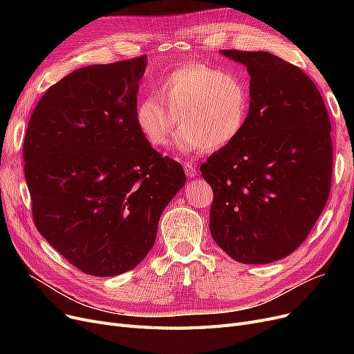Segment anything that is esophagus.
Listing matches in <instances>:
<instances>
[{
    "label": "esophagus",
    "instance_id": "1",
    "mask_svg": "<svg viewBox=\"0 0 354 354\" xmlns=\"http://www.w3.org/2000/svg\"><path fill=\"white\" fill-rule=\"evenodd\" d=\"M185 172H187V175H188L189 178H194V176L196 175L195 166H194L192 163H187V165H185Z\"/></svg>",
    "mask_w": 354,
    "mask_h": 354
}]
</instances>
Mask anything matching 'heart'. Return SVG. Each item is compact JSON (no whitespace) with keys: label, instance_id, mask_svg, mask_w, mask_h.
Instances as JSON below:
<instances>
[{"label":"heart","instance_id":"obj_1","mask_svg":"<svg viewBox=\"0 0 354 354\" xmlns=\"http://www.w3.org/2000/svg\"><path fill=\"white\" fill-rule=\"evenodd\" d=\"M251 107L250 84L243 74L208 64H187L165 76L158 93L136 107V123L153 147L171 142L182 153L219 149L243 132Z\"/></svg>","mask_w":354,"mask_h":354}]
</instances>
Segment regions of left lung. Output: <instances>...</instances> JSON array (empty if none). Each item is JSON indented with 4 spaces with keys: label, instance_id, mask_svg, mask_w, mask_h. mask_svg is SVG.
Here are the masks:
<instances>
[{
    "label": "left lung",
    "instance_id": "left-lung-1",
    "mask_svg": "<svg viewBox=\"0 0 354 354\" xmlns=\"http://www.w3.org/2000/svg\"><path fill=\"white\" fill-rule=\"evenodd\" d=\"M250 74L247 124L202 163L214 191L209 231L243 264H268L299 248L330 194L331 124L313 80L267 51L221 50Z\"/></svg>",
    "mask_w": 354,
    "mask_h": 354
}]
</instances>
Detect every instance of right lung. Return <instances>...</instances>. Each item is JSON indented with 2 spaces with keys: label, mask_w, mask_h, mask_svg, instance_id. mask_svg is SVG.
Instances as JSON below:
<instances>
[{
  "label": "right lung",
  "mask_w": 354,
  "mask_h": 354,
  "mask_svg": "<svg viewBox=\"0 0 354 354\" xmlns=\"http://www.w3.org/2000/svg\"><path fill=\"white\" fill-rule=\"evenodd\" d=\"M146 55L93 64L51 86L24 138V175L37 230L68 263L95 277L135 268L152 250L183 167L136 123Z\"/></svg>",
  "instance_id": "obj_1"
}]
</instances>
